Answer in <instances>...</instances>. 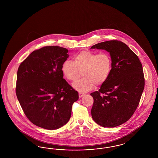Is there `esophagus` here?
<instances>
[{
  "label": "esophagus",
  "instance_id": "obj_1",
  "mask_svg": "<svg viewBox=\"0 0 158 158\" xmlns=\"http://www.w3.org/2000/svg\"><path fill=\"white\" fill-rule=\"evenodd\" d=\"M85 95V93H83V92H79V97H83Z\"/></svg>",
  "mask_w": 158,
  "mask_h": 158
}]
</instances>
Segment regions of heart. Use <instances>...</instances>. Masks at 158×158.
I'll return each mask as SVG.
<instances>
[{
    "instance_id": "heart-1",
    "label": "heart",
    "mask_w": 158,
    "mask_h": 158,
    "mask_svg": "<svg viewBox=\"0 0 158 158\" xmlns=\"http://www.w3.org/2000/svg\"><path fill=\"white\" fill-rule=\"evenodd\" d=\"M112 59L106 53H98L84 50L74 57V62L66 60L62 65V72L68 80L75 81L73 87L80 92L92 90L95 85L101 86L107 81L112 69Z\"/></svg>"
}]
</instances>
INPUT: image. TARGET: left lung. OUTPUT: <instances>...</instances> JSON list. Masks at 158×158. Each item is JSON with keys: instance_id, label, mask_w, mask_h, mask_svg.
Masks as SVG:
<instances>
[{"instance_id": "left-lung-1", "label": "left lung", "mask_w": 158, "mask_h": 158, "mask_svg": "<svg viewBox=\"0 0 158 158\" xmlns=\"http://www.w3.org/2000/svg\"><path fill=\"white\" fill-rule=\"evenodd\" d=\"M110 53V75L98 91L90 94L94 99L91 116L104 127H114L127 122L134 114L142 96L145 79L138 56L125 43L112 40L93 45Z\"/></svg>"}]
</instances>
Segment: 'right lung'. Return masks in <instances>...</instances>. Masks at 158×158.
I'll return each mask as SVG.
<instances>
[{"label":"right lung","mask_w":158,"mask_h":158,"mask_svg":"<svg viewBox=\"0 0 158 158\" xmlns=\"http://www.w3.org/2000/svg\"><path fill=\"white\" fill-rule=\"evenodd\" d=\"M68 50L60 46L35 50L19 65L15 92L25 115L33 124L57 129L69 121L78 93L63 79Z\"/></svg>","instance_id":"add662e5"}]
</instances>
